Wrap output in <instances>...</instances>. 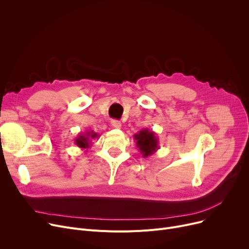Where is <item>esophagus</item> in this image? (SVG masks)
<instances>
[{
    "label": "esophagus",
    "instance_id": "obj_1",
    "mask_svg": "<svg viewBox=\"0 0 249 249\" xmlns=\"http://www.w3.org/2000/svg\"><path fill=\"white\" fill-rule=\"evenodd\" d=\"M111 124H112V126H113L114 128H116V129H120L121 126H122V123H121L120 121H118V120H113V121L111 122Z\"/></svg>",
    "mask_w": 249,
    "mask_h": 249
}]
</instances>
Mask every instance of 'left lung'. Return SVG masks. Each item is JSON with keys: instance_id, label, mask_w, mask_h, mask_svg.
Here are the masks:
<instances>
[{"instance_id": "8db88e82", "label": "left lung", "mask_w": 249, "mask_h": 249, "mask_svg": "<svg viewBox=\"0 0 249 249\" xmlns=\"http://www.w3.org/2000/svg\"><path fill=\"white\" fill-rule=\"evenodd\" d=\"M133 137L136 141L138 151L142 154L143 158H148L160 149L159 138L156 137L155 132L148 128L140 130L138 133L134 134Z\"/></svg>"}]
</instances>
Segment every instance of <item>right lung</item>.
Masks as SVG:
<instances>
[{"label": "right lung", "mask_w": 249, "mask_h": 249, "mask_svg": "<svg viewBox=\"0 0 249 249\" xmlns=\"http://www.w3.org/2000/svg\"><path fill=\"white\" fill-rule=\"evenodd\" d=\"M96 137H98V134L96 132L86 131L77 135V137L74 140V143L82 149H88L91 144V140L95 139Z\"/></svg>", "instance_id": "add662e5"}]
</instances>
